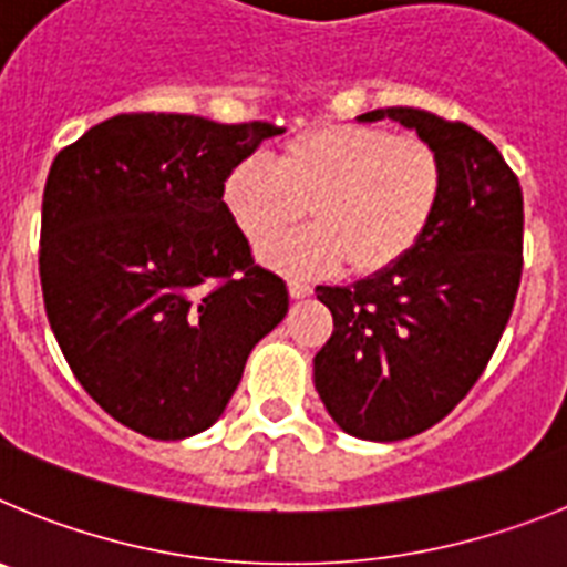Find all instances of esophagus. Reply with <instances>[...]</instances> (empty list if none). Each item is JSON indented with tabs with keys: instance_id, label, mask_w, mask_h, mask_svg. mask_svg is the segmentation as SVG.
<instances>
[{
	"instance_id": "34e87169",
	"label": "esophagus",
	"mask_w": 567,
	"mask_h": 567,
	"mask_svg": "<svg viewBox=\"0 0 567 567\" xmlns=\"http://www.w3.org/2000/svg\"><path fill=\"white\" fill-rule=\"evenodd\" d=\"M309 292H312V287H309V284H303V280H289V295H292L295 300L309 298Z\"/></svg>"
}]
</instances>
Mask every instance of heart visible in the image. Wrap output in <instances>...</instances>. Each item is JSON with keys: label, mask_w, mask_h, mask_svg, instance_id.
Segmentation results:
<instances>
[{"label": "heart", "mask_w": 567, "mask_h": 567, "mask_svg": "<svg viewBox=\"0 0 567 567\" xmlns=\"http://www.w3.org/2000/svg\"><path fill=\"white\" fill-rule=\"evenodd\" d=\"M443 187V158L420 135L318 124L292 135L275 164L264 155L235 164L224 204L255 247L292 229L309 207L315 227L264 249L280 272H329L346 264L354 278H374L425 238Z\"/></svg>", "instance_id": "obj_1"}]
</instances>
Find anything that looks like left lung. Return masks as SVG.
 Segmentation results:
<instances>
[{
  "label": "left lung",
  "instance_id": "1",
  "mask_svg": "<svg viewBox=\"0 0 567 567\" xmlns=\"http://www.w3.org/2000/svg\"><path fill=\"white\" fill-rule=\"evenodd\" d=\"M443 158V202L414 252L352 287H318L334 332L315 389L346 434L374 443L432 429L477 383L505 332L523 275V189L499 150L463 122L383 107Z\"/></svg>",
  "mask_w": 567,
  "mask_h": 567
}]
</instances>
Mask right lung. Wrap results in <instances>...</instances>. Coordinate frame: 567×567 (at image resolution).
Segmentation results:
<instances>
[{
	"instance_id": "add662e5",
	"label": "right lung",
	"mask_w": 567,
	"mask_h": 567,
	"mask_svg": "<svg viewBox=\"0 0 567 567\" xmlns=\"http://www.w3.org/2000/svg\"><path fill=\"white\" fill-rule=\"evenodd\" d=\"M269 122L122 113L50 167L42 275L50 329L84 392L133 432L184 440L221 417L249 352L289 309L224 204Z\"/></svg>"
}]
</instances>
